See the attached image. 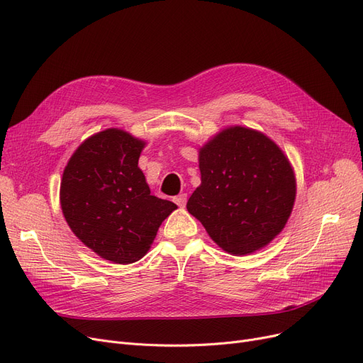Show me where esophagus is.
Returning a JSON list of instances; mask_svg holds the SVG:
<instances>
[{
	"label": "esophagus",
	"instance_id": "34e87169",
	"mask_svg": "<svg viewBox=\"0 0 363 363\" xmlns=\"http://www.w3.org/2000/svg\"><path fill=\"white\" fill-rule=\"evenodd\" d=\"M174 201H175L179 207H185V204H186V194H179V196H177V197L174 199Z\"/></svg>",
	"mask_w": 363,
	"mask_h": 363
}]
</instances>
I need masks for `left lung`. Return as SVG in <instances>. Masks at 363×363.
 Masks as SVG:
<instances>
[{
    "label": "left lung",
    "instance_id": "left-lung-1",
    "mask_svg": "<svg viewBox=\"0 0 363 363\" xmlns=\"http://www.w3.org/2000/svg\"><path fill=\"white\" fill-rule=\"evenodd\" d=\"M201 185L186 203L231 255L253 253L287 223L296 199L289 159L263 133L234 126L200 150Z\"/></svg>",
    "mask_w": 363,
    "mask_h": 363
}]
</instances>
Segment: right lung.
I'll use <instances>...</instances> for the list:
<instances>
[{
	"mask_svg": "<svg viewBox=\"0 0 363 363\" xmlns=\"http://www.w3.org/2000/svg\"><path fill=\"white\" fill-rule=\"evenodd\" d=\"M144 143L121 129L95 133L73 152L60 186L73 234L114 263L140 260L177 204L150 194L138 159Z\"/></svg>",
	"mask_w": 363,
	"mask_h": 363,
	"instance_id": "right-lung-1",
	"label": "right lung"
}]
</instances>
